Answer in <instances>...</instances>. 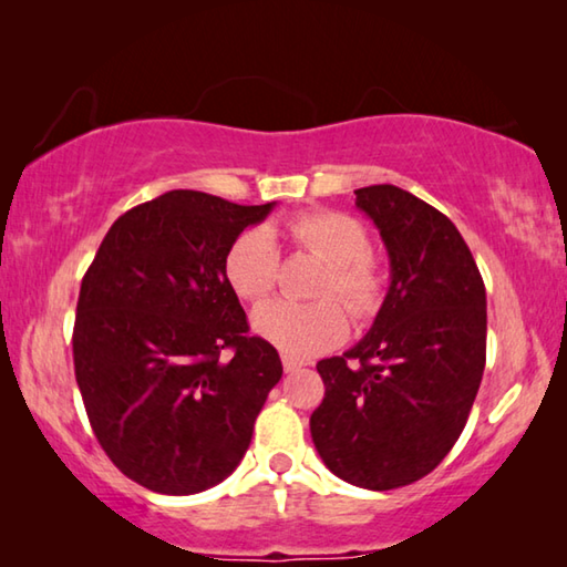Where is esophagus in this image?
<instances>
[{
  "label": "esophagus",
  "mask_w": 567,
  "mask_h": 567,
  "mask_svg": "<svg viewBox=\"0 0 567 567\" xmlns=\"http://www.w3.org/2000/svg\"><path fill=\"white\" fill-rule=\"evenodd\" d=\"M282 368L285 372H297L300 368H305V362L292 358V354H282Z\"/></svg>",
  "instance_id": "obj_1"
}]
</instances>
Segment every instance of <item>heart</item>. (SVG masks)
I'll return each instance as SVG.
<instances>
[{
  "label": "heart",
  "instance_id": "b5f03b06",
  "mask_svg": "<svg viewBox=\"0 0 567 567\" xmlns=\"http://www.w3.org/2000/svg\"><path fill=\"white\" fill-rule=\"evenodd\" d=\"M290 237L328 265L315 297L318 302L270 300L252 312V330L295 358H312L348 338V307L358 320L378 312L385 295V272L372 255L370 233L360 219L334 209H310L287 223ZM225 275L243 300L257 302L272 292L280 275V249L267 227L239 233L225 255ZM341 301L338 303L337 300Z\"/></svg>",
  "mask_w": 567,
  "mask_h": 567
}]
</instances>
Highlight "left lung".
<instances>
[{
	"mask_svg": "<svg viewBox=\"0 0 567 567\" xmlns=\"http://www.w3.org/2000/svg\"><path fill=\"white\" fill-rule=\"evenodd\" d=\"M390 255V290L370 332L318 362L310 417L322 463L344 483L392 491L443 463L485 370V285L463 235L395 185L354 189Z\"/></svg>",
	"mask_w": 567,
	"mask_h": 567,
	"instance_id": "8db88e82",
	"label": "left lung"
}]
</instances>
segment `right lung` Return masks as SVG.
I'll use <instances>...</instances> for the list:
<instances>
[{
	"label": "right lung",
	"instance_id": "add662e5",
	"mask_svg": "<svg viewBox=\"0 0 567 567\" xmlns=\"http://www.w3.org/2000/svg\"><path fill=\"white\" fill-rule=\"evenodd\" d=\"M272 207L165 192L110 227L82 277L72 352L84 410L112 463L152 493L223 483L282 378L225 275L233 239Z\"/></svg>",
	"mask_w": 567,
	"mask_h": 567
}]
</instances>
